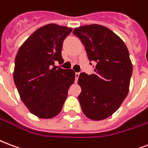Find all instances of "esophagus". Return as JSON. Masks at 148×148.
Returning a JSON list of instances; mask_svg holds the SVG:
<instances>
[{
	"instance_id": "34e87169",
	"label": "esophagus",
	"mask_w": 148,
	"mask_h": 148,
	"mask_svg": "<svg viewBox=\"0 0 148 148\" xmlns=\"http://www.w3.org/2000/svg\"><path fill=\"white\" fill-rule=\"evenodd\" d=\"M79 75H80V73L79 72H76L75 73V82H77V80H78V77H79Z\"/></svg>"
}]
</instances>
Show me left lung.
I'll list each match as a JSON object with an SVG mask.
<instances>
[{
  "label": "left lung",
  "instance_id": "obj_1",
  "mask_svg": "<svg viewBox=\"0 0 148 148\" xmlns=\"http://www.w3.org/2000/svg\"><path fill=\"white\" fill-rule=\"evenodd\" d=\"M73 34L84 44L89 60L96 63L94 74L79 75L82 111L92 120L106 119L119 109L129 92L133 65L128 49L116 34L100 25L80 26Z\"/></svg>",
  "mask_w": 148,
  "mask_h": 148
}]
</instances>
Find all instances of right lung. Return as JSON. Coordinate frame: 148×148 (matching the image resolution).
Listing matches in <instances>:
<instances>
[{
	"label": "right lung",
	"mask_w": 148,
	"mask_h": 148,
	"mask_svg": "<svg viewBox=\"0 0 148 148\" xmlns=\"http://www.w3.org/2000/svg\"><path fill=\"white\" fill-rule=\"evenodd\" d=\"M71 28L48 24L34 32L19 48L14 60L13 77L20 98L35 116L51 119L59 114L67 98L75 72L56 68L64 63V40Z\"/></svg>",
	"instance_id": "1"
}]
</instances>
